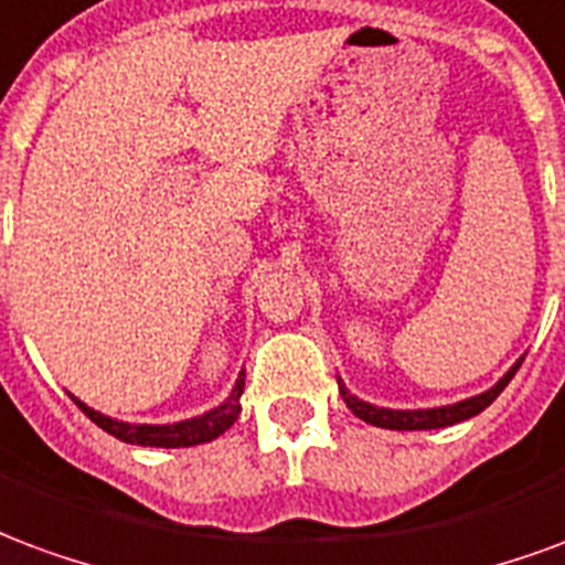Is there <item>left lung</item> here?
I'll return each instance as SVG.
<instances>
[{
    "mask_svg": "<svg viewBox=\"0 0 565 565\" xmlns=\"http://www.w3.org/2000/svg\"><path fill=\"white\" fill-rule=\"evenodd\" d=\"M521 363L523 360H518L490 391L478 393V396H469V399H462V403L441 405V408H417V412L379 408V405H369L363 403V399H356L354 393L344 387L342 379H339V393H342V399L348 403V408H351L360 420H366V424L372 426H381V429H441V426H454L460 424V420H469V417L481 415L487 405L493 403L499 393L509 387V381L514 379V372L521 369Z\"/></svg>",
    "mask_w": 565,
    "mask_h": 565,
    "instance_id": "1",
    "label": "left lung"
}]
</instances>
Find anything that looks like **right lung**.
<instances>
[{"label": "right lung", "instance_id": "1", "mask_svg": "<svg viewBox=\"0 0 565 565\" xmlns=\"http://www.w3.org/2000/svg\"><path fill=\"white\" fill-rule=\"evenodd\" d=\"M242 391H245V372L238 375L233 393L217 408H211V412L199 417H190V420H178V424H124V420L93 412L90 405H84L75 396L72 399H75V405L84 415L90 417L93 424L103 426L105 433H111L120 441L141 445V448H190V445H202V441L217 438L235 424V417L242 415V403H238Z\"/></svg>", "mask_w": 565, "mask_h": 565}]
</instances>
